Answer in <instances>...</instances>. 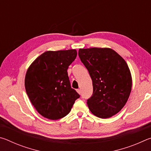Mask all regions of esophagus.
<instances>
[{
	"label": "esophagus",
	"instance_id": "obj_1",
	"mask_svg": "<svg viewBox=\"0 0 151 151\" xmlns=\"http://www.w3.org/2000/svg\"><path fill=\"white\" fill-rule=\"evenodd\" d=\"M76 91H77V93L78 94H81V89H77V90H76Z\"/></svg>",
	"mask_w": 151,
	"mask_h": 151
}]
</instances>
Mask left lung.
Here are the masks:
<instances>
[{
  "mask_svg": "<svg viewBox=\"0 0 151 151\" xmlns=\"http://www.w3.org/2000/svg\"><path fill=\"white\" fill-rule=\"evenodd\" d=\"M78 56L93 81L86 104L92 113L107 119L121 111L129 99L132 78L125 60L109 48H80Z\"/></svg>",
  "mask_w": 151,
  "mask_h": 151,
  "instance_id": "left-lung-1",
  "label": "left lung"
}]
</instances>
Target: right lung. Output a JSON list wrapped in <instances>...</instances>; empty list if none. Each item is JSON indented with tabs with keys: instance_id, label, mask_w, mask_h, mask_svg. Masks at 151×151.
Instances as JSON below:
<instances>
[{
	"instance_id": "obj_1",
	"label": "right lung",
	"mask_w": 151,
	"mask_h": 151,
	"mask_svg": "<svg viewBox=\"0 0 151 151\" xmlns=\"http://www.w3.org/2000/svg\"><path fill=\"white\" fill-rule=\"evenodd\" d=\"M76 55L75 49L47 51L28 68L24 83L27 94L35 109L45 118H63L80 97L71 88L67 73Z\"/></svg>"
}]
</instances>
